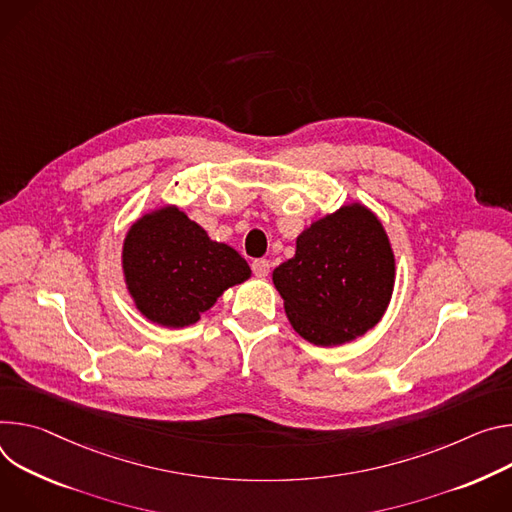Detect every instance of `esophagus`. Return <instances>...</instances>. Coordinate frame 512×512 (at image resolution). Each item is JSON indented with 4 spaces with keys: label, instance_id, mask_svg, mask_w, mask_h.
<instances>
[{
    "label": "esophagus",
    "instance_id": "obj_1",
    "mask_svg": "<svg viewBox=\"0 0 512 512\" xmlns=\"http://www.w3.org/2000/svg\"><path fill=\"white\" fill-rule=\"evenodd\" d=\"M252 270H254V274H256L258 278H266L268 272H270V262L264 260V258H258V260L252 262Z\"/></svg>",
    "mask_w": 512,
    "mask_h": 512
}]
</instances>
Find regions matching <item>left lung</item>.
<instances>
[{"mask_svg": "<svg viewBox=\"0 0 512 512\" xmlns=\"http://www.w3.org/2000/svg\"><path fill=\"white\" fill-rule=\"evenodd\" d=\"M295 331L315 346H339L372 329L394 287V254L380 219L362 203L313 221L297 252L272 272Z\"/></svg>", "mask_w": 512, "mask_h": 512, "instance_id": "left-lung-1", "label": "left lung"}]
</instances>
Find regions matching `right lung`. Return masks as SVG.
Segmentation results:
<instances>
[{"instance_id":"add662e5","label":"right lung","mask_w":512,"mask_h":512,"mask_svg":"<svg viewBox=\"0 0 512 512\" xmlns=\"http://www.w3.org/2000/svg\"><path fill=\"white\" fill-rule=\"evenodd\" d=\"M122 268L136 309L164 327L197 323L225 289L252 274L234 248L213 242L173 205L142 215L130 227Z\"/></svg>"}]
</instances>
